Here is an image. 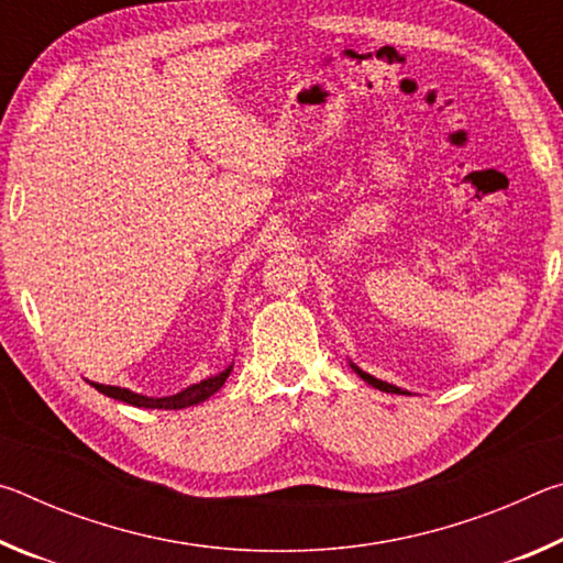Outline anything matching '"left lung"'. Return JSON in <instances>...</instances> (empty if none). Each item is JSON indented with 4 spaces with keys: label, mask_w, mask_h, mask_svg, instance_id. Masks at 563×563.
<instances>
[{
    "label": "left lung",
    "mask_w": 563,
    "mask_h": 563,
    "mask_svg": "<svg viewBox=\"0 0 563 563\" xmlns=\"http://www.w3.org/2000/svg\"><path fill=\"white\" fill-rule=\"evenodd\" d=\"M352 369H355V373L365 379L367 385H373V387H377V389H383V393H395V395H405V389H399V387H395V385H389V383H383V379H377V377H373V375H367V373H362L360 367H355L352 365Z\"/></svg>",
    "instance_id": "left-lung-1"
}]
</instances>
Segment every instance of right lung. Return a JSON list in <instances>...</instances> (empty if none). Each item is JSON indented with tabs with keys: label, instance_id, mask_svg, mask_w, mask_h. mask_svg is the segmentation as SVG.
Listing matches in <instances>:
<instances>
[{
	"label": "right lung",
	"instance_id": "obj_1",
	"mask_svg": "<svg viewBox=\"0 0 563 563\" xmlns=\"http://www.w3.org/2000/svg\"><path fill=\"white\" fill-rule=\"evenodd\" d=\"M231 369H233V365L228 367V369H223L221 375L201 379V383H198V385H190L188 389H180L178 395H170V397H144V395H136V393H131V389H123V387L99 385V383H91V385L97 387L101 395L113 397V399H121V402L133 405V407H146V409H184V407H190V405L206 402L208 397L216 395L218 389L223 387L228 375H231Z\"/></svg>",
	"mask_w": 563,
	"mask_h": 563
}]
</instances>
